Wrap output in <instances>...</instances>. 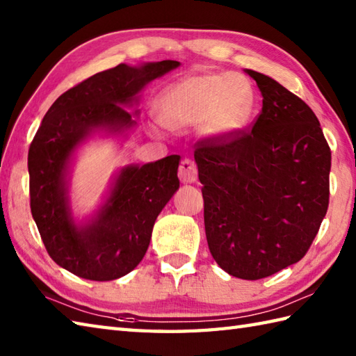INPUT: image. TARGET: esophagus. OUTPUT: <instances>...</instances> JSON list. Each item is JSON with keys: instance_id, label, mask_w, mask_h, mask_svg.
Returning <instances> with one entry per match:
<instances>
[{"instance_id": "obj_1", "label": "esophagus", "mask_w": 356, "mask_h": 356, "mask_svg": "<svg viewBox=\"0 0 356 356\" xmlns=\"http://www.w3.org/2000/svg\"><path fill=\"white\" fill-rule=\"evenodd\" d=\"M179 179L184 184H194L197 180V165L190 159H184L179 166Z\"/></svg>"}]
</instances>
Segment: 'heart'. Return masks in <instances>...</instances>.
Listing matches in <instances>:
<instances>
[{
  "label": "heart",
  "instance_id": "obj_1",
  "mask_svg": "<svg viewBox=\"0 0 356 356\" xmlns=\"http://www.w3.org/2000/svg\"><path fill=\"white\" fill-rule=\"evenodd\" d=\"M254 110L249 82L234 73H194L162 90L159 118L149 122L153 133L163 128L182 131L197 125L203 138L226 140L248 125Z\"/></svg>",
  "mask_w": 356,
  "mask_h": 356
}]
</instances>
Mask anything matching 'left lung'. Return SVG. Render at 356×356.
<instances>
[{
  "instance_id": "obj_1",
  "label": "left lung",
  "mask_w": 356,
  "mask_h": 356,
  "mask_svg": "<svg viewBox=\"0 0 356 356\" xmlns=\"http://www.w3.org/2000/svg\"><path fill=\"white\" fill-rule=\"evenodd\" d=\"M245 72L263 96L252 130L202 140L194 159L211 255L232 277L260 280L311 248L329 207L330 148L305 101Z\"/></svg>"
}]
</instances>
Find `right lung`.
I'll return each mask as SVG.
<instances>
[{
    "instance_id": "obj_1",
    "label": "right lung",
    "mask_w": 356,
    "mask_h": 356,
    "mask_svg": "<svg viewBox=\"0 0 356 356\" xmlns=\"http://www.w3.org/2000/svg\"><path fill=\"white\" fill-rule=\"evenodd\" d=\"M179 65L170 59L119 64L67 90L45 113L29 148L30 209L49 255L72 274L110 282L131 272L145 255L157 216L179 190L180 156L120 168L102 205L82 222L72 211L70 168L92 136L133 130L138 122L125 107L139 102L148 82Z\"/></svg>"
}]
</instances>
